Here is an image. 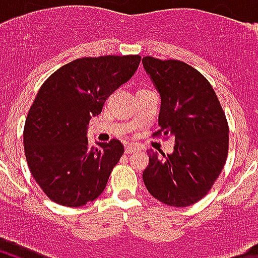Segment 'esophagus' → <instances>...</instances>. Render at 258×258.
<instances>
[{
    "label": "esophagus",
    "instance_id": "1",
    "mask_svg": "<svg viewBox=\"0 0 258 258\" xmlns=\"http://www.w3.org/2000/svg\"><path fill=\"white\" fill-rule=\"evenodd\" d=\"M138 151H140V149H138V148L134 145L125 146V153H127V155H130V153H135V152H138Z\"/></svg>",
    "mask_w": 258,
    "mask_h": 258
}]
</instances>
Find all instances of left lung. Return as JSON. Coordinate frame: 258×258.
Returning a JSON list of instances; mask_svg holds the SVG:
<instances>
[{
    "label": "left lung",
    "instance_id": "1",
    "mask_svg": "<svg viewBox=\"0 0 258 258\" xmlns=\"http://www.w3.org/2000/svg\"><path fill=\"white\" fill-rule=\"evenodd\" d=\"M142 63L160 94L159 130L175 138L171 155L148 152L146 189L162 203L186 207L203 199L221 174L228 155V123L211 84L181 60L145 56Z\"/></svg>",
    "mask_w": 258,
    "mask_h": 258
}]
</instances>
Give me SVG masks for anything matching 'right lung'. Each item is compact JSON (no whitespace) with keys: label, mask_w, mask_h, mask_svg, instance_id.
<instances>
[{"label":"right lung","mask_w":258,"mask_h":258,"mask_svg":"<svg viewBox=\"0 0 258 258\" xmlns=\"http://www.w3.org/2000/svg\"><path fill=\"white\" fill-rule=\"evenodd\" d=\"M140 62V55L80 58L41 85L26 118L23 144L31 175L52 202L80 207L103 192L124 146L112 140L90 148L87 127Z\"/></svg>","instance_id":"1"}]
</instances>
